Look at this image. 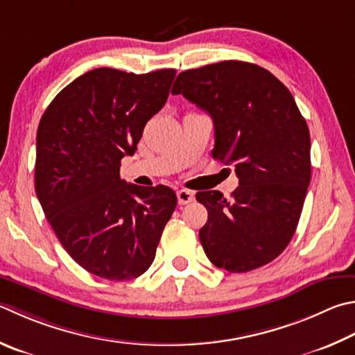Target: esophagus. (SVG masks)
Listing matches in <instances>:
<instances>
[{
	"mask_svg": "<svg viewBox=\"0 0 355 355\" xmlns=\"http://www.w3.org/2000/svg\"><path fill=\"white\" fill-rule=\"evenodd\" d=\"M177 197H178L180 205H188L192 202V200H194V192L189 189H180L177 192Z\"/></svg>",
	"mask_w": 355,
	"mask_h": 355,
	"instance_id": "esophagus-1",
	"label": "esophagus"
}]
</instances>
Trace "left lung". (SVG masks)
<instances>
[{"label": "left lung", "instance_id": "left-lung-1", "mask_svg": "<svg viewBox=\"0 0 355 355\" xmlns=\"http://www.w3.org/2000/svg\"><path fill=\"white\" fill-rule=\"evenodd\" d=\"M172 94L211 116L212 158L239 178L228 198L197 192L208 209L198 233L206 256L230 273L272 262L292 241L311 183V135L292 93L266 68L225 60L180 73Z\"/></svg>", "mask_w": 355, "mask_h": 355}]
</instances>
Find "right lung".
Wrapping results in <instances>:
<instances>
[{"label": "right lung", "instance_id": "1", "mask_svg": "<svg viewBox=\"0 0 355 355\" xmlns=\"http://www.w3.org/2000/svg\"><path fill=\"white\" fill-rule=\"evenodd\" d=\"M175 74L92 69L55 96L38 124V202L67 253L99 278L143 275L177 206L167 186L143 188L119 175Z\"/></svg>", "mask_w": 355, "mask_h": 355}]
</instances>
